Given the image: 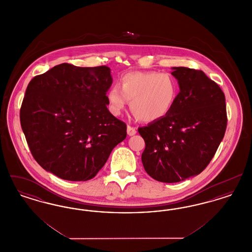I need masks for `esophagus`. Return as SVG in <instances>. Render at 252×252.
<instances>
[{
    "label": "esophagus",
    "mask_w": 252,
    "mask_h": 252,
    "mask_svg": "<svg viewBox=\"0 0 252 252\" xmlns=\"http://www.w3.org/2000/svg\"><path fill=\"white\" fill-rule=\"evenodd\" d=\"M126 132H127V135L129 136H133L137 133V130L135 127H132L130 126H127V128H126Z\"/></svg>",
    "instance_id": "34e87169"
}]
</instances>
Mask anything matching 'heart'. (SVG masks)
Returning <instances> with one entry per match:
<instances>
[{"label": "heart", "mask_w": 252, "mask_h": 252, "mask_svg": "<svg viewBox=\"0 0 252 252\" xmlns=\"http://www.w3.org/2000/svg\"><path fill=\"white\" fill-rule=\"evenodd\" d=\"M179 94L177 79L170 73L131 72L121 76L118 85L107 93L108 108L120 115L131 101L133 114L142 122L151 123L164 118L174 107Z\"/></svg>", "instance_id": "b5f03b06"}]
</instances>
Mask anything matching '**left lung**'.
Returning a JSON list of instances; mask_svg holds the SVG:
<instances>
[{
  "label": "left lung",
  "instance_id": "left-lung-1",
  "mask_svg": "<svg viewBox=\"0 0 252 252\" xmlns=\"http://www.w3.org/2000/svg\"><path fill=\"white\" fill-rule=\"evenodd\" d=\"M180 93L171 111L138 131L142 161L154 180L174 183L200 174L215 156L227 127L225 95L202 71L172 68Z\"/></svg>",
  "mask_w": 252,
  "mask_h": 252
}]
</instances>
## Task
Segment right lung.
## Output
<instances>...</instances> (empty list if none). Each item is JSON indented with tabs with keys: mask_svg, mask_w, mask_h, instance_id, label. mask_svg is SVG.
Instances as JSON below:
<instances>
[{
	"mask_svg": "<svg viewBox=\"0 0 252 252\" xmlns=\"http://www.w3.org/2000/svg\"><path fill=\"white\" fill-rule=\"evenodd\" d=\"M112 84L107 66L62 63L27 86L20 119L30 151L60 179L86 181L126 137V125L108 110Z\"/></svg>",
	"mask_w": 252,
	"mask_h": 252,
	"instance_id": "1",
	"label": "right lung"
}]
</instances>
